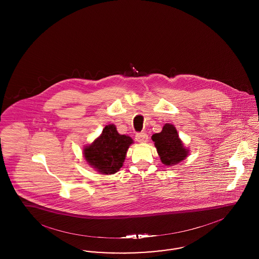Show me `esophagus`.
<instances>
[{"instance_id":"esophagus-1","label":"esophagus","mask_w":259,"mask_h":259,"mask_svg":"<svg viewBox=\"0 0 259 259\" xmlns=\"http://www.w3.org/2000/svg\"><path fill=\"white\" fill-rule=\"evenodd\" d=\"M136 141L139 143H146L148 141V134L145 132L137 133L135 136Z\"/></svg>"}]
</instances>
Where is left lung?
<instances>
[{
    "label": "left lung",
    "mask_w": 259,
    "mask_h": 259,
    "mask_svg": "<svg viewBox=\"0 0 259 259\" xmlns=\"http://www.w3.org/2000/svg\"><path fill=\"white\" fill-rule=\"evenodd\" d=\"M151 139L164 165H176L185 160L188 155V149L185 148L176 127L172 124H165L160 133L152 135Z\"/></svg>",
    "instance_id": "obj_1"
}]
</instances>
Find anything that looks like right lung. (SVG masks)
<instances>
[{
  "label": "right lung",
  "instance_id": "right-lung-1",
  "mask_svg": "<svg viewBox=\"0 0 259 259\" xmlns=\"http://www.w3.org/2000/svg\"><path fill=\"white\" fill-rule=\"evenodd\" d=\"M132 144V138L120 135L115 126L110 124L92 144L83 148L84 158L97 172L111 175L122 167L126 152Z\"/></svg>",
  "mask_w": 259,
  "mask_h": 259
}]
</instances>
